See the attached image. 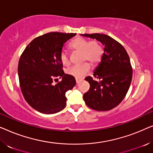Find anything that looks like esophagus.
Masks as SVG:
<instances>
[{"label":"esophagus","instance_id":"1","mask_svg":"<svg viewBox=\"0 0 153 153\" xmlns=\"http://www.w3.org/2000/svg\"><path fill=\"white\" fill-rule=\"evenodd\" d=\"M81 81V79H76V83H79L80 81Z\"/></svg>","mask_w":153,"mask_h":153}]
</instances>
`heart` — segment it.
<instances>
[{
  "label": "heart",
  "mask_w": 153,
  "mask_h": 153,
  "mask_svg": "<svg viewBox=\"0 0 153 153\" xmlns=\"http://www.w3.org/2000/svg\"><path fill=\"white\" fill-rule=\"evenodd\" d=\"M70 48L75 51L82 54V62L88 61L92 65H96L101 60L104 53L103 48L98 42L83 37H77L70 43ZM60 61L62 65L68 66L70 64V58L65 51H62L59 56ZM90 65L84 63L80 66H73L66 70V73L76 79H82L89 72Z\"/></svg>",
  "instance_id": "heart-1"
}]
</instances>
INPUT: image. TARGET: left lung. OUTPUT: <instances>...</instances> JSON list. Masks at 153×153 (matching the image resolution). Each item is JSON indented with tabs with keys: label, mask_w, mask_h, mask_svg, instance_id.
Listing matches in <instances>:
<instances>
[{
	"label": "left lung",
	"mask_w": 153,
	"mask_h": 153,
	"mask_svg": "<svg viewBox=\"0 0 153 153\" xmlns=\"http://www.w3.org/2000/svg\"><path fill=\"white\" fill-rule=\"evenodd\" d=\"M95 39L104 46L101 61L95 69L93 76L99 81L88 76L90 89L83 95L88 107L103 111L112 109L122 102L130 86L132 68L125 48L108 35L100 33L81 34Z\"/></svg>",
	"instance_id": "obj_1"
}]
</instances>
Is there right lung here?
Wrapping results in <instances>:
<instances>
[{"instance_id": "obj_1", "label": "right lung", "mask_w": 153, "mask_h": 153, "mask_svg": "<svg viewBox=\"0 0 153 153\" xmlns=\"http://www.w3.org/2000/svg\"><path fill=\"white\" fill-rule=\"evenodd\" d=\"M76 33H49L33 39L21 56L18 75L23 95L29 105L45 114H53L66 106L65 93L74 77L65 74L59 56L64 44ZM62 79L55 85L53 80Z\"/></svg>"}]
</instances>
